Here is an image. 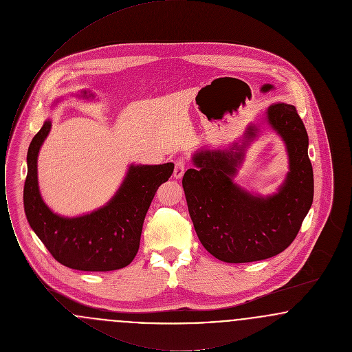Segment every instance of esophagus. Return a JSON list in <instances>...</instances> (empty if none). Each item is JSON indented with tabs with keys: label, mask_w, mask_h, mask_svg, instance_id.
<instances>
[{
	"label": "esophagus",
	"mask_w": 352,
	"mask_h": 352,
	"mask_svg": "<svg viewBox=\"0 0 352 352\" xmlns=\"http://www.w3.org/2000/svg\"><path fill=\"white\" fill-rule=\"evenodd\" d=\"M184 168H186V162H184V158H178V160L175 161L174 173H173L174 178H177V179L182 178V175L184 174Z\"/></svg>",
	"instance_id": "esophagus-1"
}]
</instances>
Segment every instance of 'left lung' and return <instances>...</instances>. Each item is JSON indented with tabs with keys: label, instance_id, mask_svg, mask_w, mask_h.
<instances>
[{
	"label": "left lung",
	"instance_id": "1",
	"mask_svg": "<svg viewBox=\"0 0 352 352\" xmlns=\"http://www.w3.org/2000/svg\"><path fill=\"white\" fill-rule=\"evenodd\" d=\"M269 125L281 135L289 173L277 194L252 195L234 184L244 151L258 132L250 125L245 142L226 151H201L182 184L190 218L201 245L220 261H260L285 251L296 239L314 197L309 137L294 105L277 102L267 111Z\"/></svg>",
	"mask_w": 352,
	"mask_h": 352
}]
</instances>
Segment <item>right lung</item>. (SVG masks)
<instances>
[{
    "mask_svg": "<svg viewBox=\"0 0 352 352\" xmlns=\"http://www.w3.org/2000/svg\"><path fill=\"white\" fill-rule=\"evenodd\" d=\"M50 129L47 120L28 151L23 206L30 227L52 257L67 268L85 272L125 268L138 252L146 212L158 187L171 177L174 164L131 165L118 192L104 207L78 218L59 217L45 204L38 187V153Z\"/></svg>",
    "mask_w": 352,
    "mask_h": 352,
    "instance_id": "1",
    "label": "right lung"
}]
</instances>
